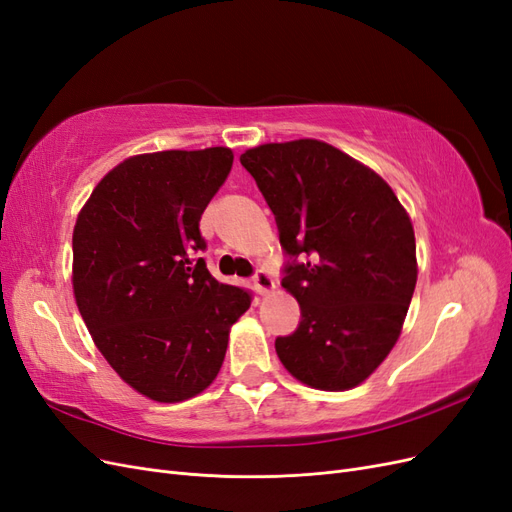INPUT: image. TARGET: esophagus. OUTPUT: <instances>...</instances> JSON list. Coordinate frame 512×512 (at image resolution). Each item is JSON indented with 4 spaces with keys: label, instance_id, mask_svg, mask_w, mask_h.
Wrapping results in <instances>:
<instances>
[{
    "label": "esophagus",
    "instance_id": "esophagus-1",
    "mask_svg": "<svg viewBox=\"0 0 512 512\" xmlns=\"http://www.w3.org/2000/svg\"><path fill=\"white\" fill-rule=\"evenodd\" d=\"M252 284H254L258 294H267V292H271L275 288L273 277L267 271H262V269L252 275Z\"/></svg>",
    "mask_w": 512,
    "mask_h": 512
}]
</instances>
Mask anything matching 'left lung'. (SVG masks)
Returning <instances> with one entry per match:
<instances>
[{
  "mask_svg": "<svg viewBox=\"0 0 512 512\" xmlns=\"http://www.w3.org/2000/svg\"><path fill=\"white\" fill-rule=\"evenodd\" d=\"M288 256L301 322L275 339L290 374L322 391L361 384L395 346L416 286L412 222L374 170L301 138L241 153Z\"/></svg>",
  "mask_w": 512,
  "mask_h": 512,
  "instance_id": "obj_1",
  "label": "left lung"
}]
</instances>
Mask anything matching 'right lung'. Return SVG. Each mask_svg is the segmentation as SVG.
I'll return each instance as SVG.
<instances>
[{
    "label": "right lung",
    "instance_id": "obj_1",
    "mask_svg": "<svg viewBox=\"0 0 512 512\" xmlns=\"http://www.w3.org/2000/svg\"><path fill=\"white\" fill-rule=\"evenodd\" d=\"M232 151H158L128 158L91 192L72 235L79 312L117 374L149 399L205 391L228 331L252 292L209 273L200 215L222 188Z\"/></svg>",
    "mask_w": 512,
    "mask_h": 512
}]
</instances>
